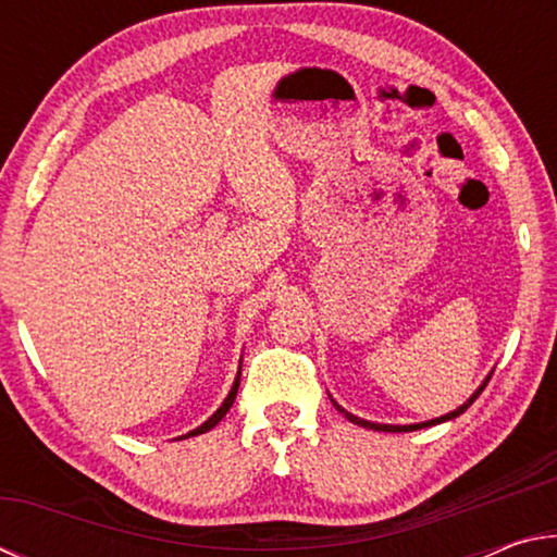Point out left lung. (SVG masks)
<instances>
[{
	"instance_id": "1",
	"label": "left lung",
	"mask_w": 557,
	"mask_h": 557,
	"mask_svg": "<svg viewBox=\"0 0 557 557\" xmlns=\"http://www.w3.org/2000/svg\"><path fill=\"white\" fill-rule=\"evenodd\" d=\"M488 379H492V373H488L486 375V381L482 383V385H479V388H476V393L474 395H471V398L465 403V405H459V408L457 410H451V412H447V414H442V418H435V420H428V422H414V425H381V422H369V420H361V418H356V414H351V412H346L344 408H342V405H338V403H334L336 405V410L338 412H344L346 414V418L348 420H351L354 422V425H361V428H369V430H379V432H412V430H422V428H430V425H440V422H447V420H455V418H459V414L461 412H465L467 408H469V405L471 403H474L476 398H479V393H482L484 388H486V383H488Z\"/></svg>"
}]
</instances>
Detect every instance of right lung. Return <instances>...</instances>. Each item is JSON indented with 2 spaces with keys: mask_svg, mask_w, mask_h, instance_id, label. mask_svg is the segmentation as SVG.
<instances>
[{
  "mask_svg": "<svg viewBox=\"0 0 557 557\" xmlns=\"http://www.w3.org/2000/svg\"><path fill=\"white\" fill-rule=\"evenodd\" d=\"M238 385H240V369H238V375H235V381H233V388H231V393L225 395V400L221 403V408L215 410V412L211 414V418L203 422V425H199V428H196V430H191V432H188V435H182V440H184V437H196V435H203V432H209L211 428L219 425V422L225 418V412L231 410V405H233V400H235V395H238Z\"/></svg>",
  "mask_w": 557,
  "mask_h": 557,
  "instance_id": "1",
  "label": "right lung"
}]
</instances>
